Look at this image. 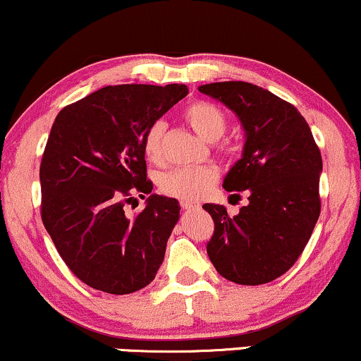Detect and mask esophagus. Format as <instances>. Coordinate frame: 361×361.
<instances>
[{
    "label": "esophagus",
    "mask_w": 361,
    "mask_h": 361,
    "mask_svg": "<svg viewBox=\"0 0 361 361\" xmlns=\"http://www.w3.org/2000/svg\"><path fill=\"white\" fill-rule=\"evenodd\" d=\"M180 207L184 209V211H199V209H201V204L192 201H180Z\"/></svg>",
    "instance_id": "1"
}]
</instances>
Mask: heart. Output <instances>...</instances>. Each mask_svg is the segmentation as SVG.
I'll return each instance as SVG.
<instances>
[{
	"label": "heart",
	"mask_w": 361,
	"mask_h": 361,
	"mask_svg": "<svg viewBox=\"0 0 361 361\" xmlns=\"http://www.w3.org/2000/svg\"><path fill=\"white\" fill-rule=\"evenodd\" d=\"M184 117L202 139L216 142L228 128V117L219 106L211 102H194L184 110ZM166 130L164 120H155L145 130L142 149L147 160L160 164L162 160V135ZM217 179L212 167H180L171 171L160 180V189L180 201H199L212 189Z\"/></svg>",
	"instance_id": "heart-1"
}]
</instances>
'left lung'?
Wrapping results in <instances>:
<instances>
[{"mask_svg":"<svg viewBox=\"0 0 361 361\" xmlns=\"http://www.w3.org/2000/svg\"><path fill=\"white\" fill-rule=\"evenodd\" d=\"M241 122L243 157L224 177L233 195L247 190V206L228 216L224 206L204 204L214 219L207 255L222 278L246 286L279 278L295 264L319 217L322 154L295 105L246 82L199 87Z\"/></svg>","mask_w":361,"mask_h":361,"instance_id":"8db88e82","label":"left lung"}]
</instances>
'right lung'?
<instances>
[{
    "label": "right lung",
    "instance_id": "obj_1",
    "mask_svg": "<svg viewBox=\"0 0 361 361\" xmlns=\"http://www.w3.org/2000/svg\"><path fill=\"white\" fill-rule=\"evenodd\" d=\"M188 93L182 83L104 87L53 122L39 166L42 219L65 264L93 289L139 291L162 264L180 206L152 194L142 140ZM132 192L149 197L128 220L123 206Z\"/></svg>",
    "mask_w": 361,
    "mask_h": 361
}]
</instances>
